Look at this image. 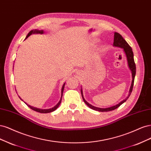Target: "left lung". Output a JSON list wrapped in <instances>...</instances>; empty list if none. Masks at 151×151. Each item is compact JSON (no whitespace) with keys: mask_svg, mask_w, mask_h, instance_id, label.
<instances>
[{"mask_svg":"<svg viewBox=\"0 0 151 151\" xmlns=\"http://www.w3.org/2000/svg\"><path fill=\"white\" fill-rule=\"evenodd\" d=\"M114 46H118L120 47L123 48L124 52L126 55V57H127V62H128V65L130 70L132 71V84H131V86L130 88V91H129V95L128 96V97L126 99H125L124 100L122 101L120 103H119V104L116 105L115 106H111V107L109 108H106V109H100V108H97L95 107V106H92L91 105L89 104L88 102H87L83 97V91L81 89V96L83 100L85 103L86 104V105H88L90 108H91V109L96 110V111H111L114 110L116 109H117L118 107L124 104V102L128 99V98L129 97V96L130 95L132 91V89H133V86H134V78H135V73H136V67H135V63L134 62V53L132 51V49L131 48V47L129 45V44L126 42V41L124 40V39L122 37L119 33L118 32H115L114 33Z\"/></svg>","mask_w":151,"mask_h":151,"instance_id":"left-lung-1","label":"left lung"}]
</instances>
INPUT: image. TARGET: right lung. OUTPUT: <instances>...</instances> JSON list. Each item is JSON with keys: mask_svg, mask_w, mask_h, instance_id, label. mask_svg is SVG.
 <instances>
[{"mask_svg": "<svg viewBox=\"0 0 151 151\" xmlns=\"http://www.w3.org/2000/svg\"><path fill=\"white\" fill-rule=\"evenodd\" d=\"M34 33H41V34H42L43 33V31H38V30H32L31 31L29 32L28 33V35H27L26 39H27L29 36L31 35H32V34H34ZM25 39V40H26ZM65 83H64V85H63V87H62V89H61V98L60 100V101L58 102V104L56 105H55L54 107H52V109H37V108H35V107H32V106H31L30 105H28L27 104V105L29 106V107H30L31 109L35 110L36 111H37V112H40V113H43V114H46V113H50V112H51V111H55L56 109H57V108L59 106V105H60L61 102V100H62V96H63V90H64V88H65ZM20 98V97H19ZM21 99V98H20Z\"/></svg>", "mask_w": 151, "mask_h": 151, "instance_id": "add662e5", "label": "right lung"}]
</instances>
